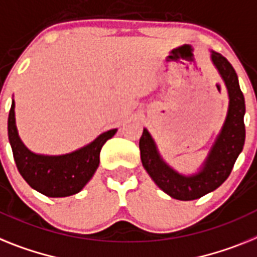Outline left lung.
<instances>
[{"mask_svg": "<svg viewBox=\"0 0 257 257\" xmlns=\"http://www.w3.org/2000/svg\"><path fill=\"white\" fill-rule=\"evenodd\" d=\"M210 60L226 86L228 107L221 131L198 171L185 175L171 167L162 158L158 146L146 128L140 139L144 169L162 191L182 201L196 200L218 188L228 178L244 146L245 104L238 75L221 53L210 51Z\"/></svg>", "mask_w": 257, "mask_h": 257, "instance_id": "1", "label": "left lung"}]
</instances>
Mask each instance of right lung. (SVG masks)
Wrapping results in <instances>:
<instances>
[{
    "mask_svg": "<svg viewBox=\"0 0 257 257\" xmlns=\"http://www.w3.org/2000/svg\"><path fill=\"white\" fill-rule=\"evenodd\" d=\"M116 132L117 129H109L83 148L68 154H38L31 152L19 137L15 124L14 99L9 112V141L19 174L31 188L48 197H66L81 192L98 169L102 146Z\"/></svg>",
    "mask_w": 257,
    "mask_h": 257,
    "instance_id": "1",
    "label": "right lung"
}]
</instances>
